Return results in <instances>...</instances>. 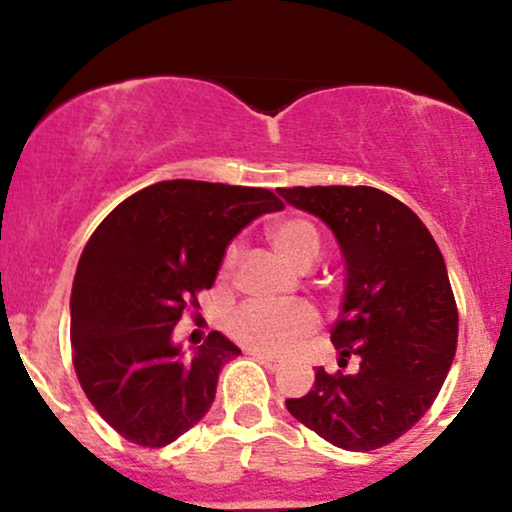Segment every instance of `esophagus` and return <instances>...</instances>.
I'll return each instance as SVG.
<instances>
[{
	"label": "esophagus",
	"instance_id": "obj_1",
	"mask_svg": "<svg viewBox=\"0 0 512 512\" xmlns=\"http://www.w3.org/2000/svg\"><path fill=\"white\" fill-rule=\"evenodd\" d=\"M250 356L255 358V361H260L264 368H269V370H276L281 366V361L276 356H272V354H264V351H257V349H250Z\"/></svg>",
	"mask_w": 512,
	"mask_h": 512
}]
</instances>
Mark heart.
<instances>
[{"mask_svg":"<svg viewBox=\"0 0 512 512\" xmlns=\"http://www.w3.org/2000/svg\"><path fill=\"white\" fill-rule=\"evenodd\" d=\"M269 240L276 255L293 269L303 264H315L320 255V236L308 221H284L269 231ZM236 262V248L228 250L226 264L231 269ZM317 327V313L310 305H243L226 322V330L240 344L264 354H284L298 339Z\"/></svg>","mask_w":512,"mask_h":512,"instance_id":"heart-1","label":"heart"}]
</instances>
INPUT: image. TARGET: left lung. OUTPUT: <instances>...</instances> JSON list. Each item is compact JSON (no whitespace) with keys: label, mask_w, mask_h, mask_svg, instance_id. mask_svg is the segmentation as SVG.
<instances>
[{"label":"left lung","mask_w":512,"mask_h":512,"mask_svg":"<svg viewBox=\"0 0 512 512\" xmlns=\"http://www.w3.org/2000/svg\"><path fill=\"white\" fill-rule=\"evenodd\" d=\"M279 195L337 240L344 296L332 344L339 366L361 358L354 375L317 368L313 390L286 399V409L337 448H383L426 414L455 358L457 308L443 255L424 221L375 187H291Z\"/></svg>","instance_id":"1"}]
</instances>
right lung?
<instances>
[{
    "mask_svg": "<svg viewBox=\"0 0 512 512\" xmlns=\"http://www.w3.org/2000/svg\"><path fill=\"white\" fill-rule=\"evenodd\" d=\"M281 207L262 187L163 180L96 228L69 301L74 368L88 402L122 438L163 448L211 409L221 368L240 349L211 332L187 354L173 327L214 286L228 243Z\"/></svg>",
    "mask_w": 512,
    "mask_h": 512,
    "instance_id": "right-lung-1",
    "label": "right lung"
}]
</instances>
